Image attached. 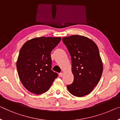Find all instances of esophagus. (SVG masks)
I'll use <instances>...</instances> for the list:
<instances>
[{
	"mask_svg": "<svg viewBox=\"0 0 120 120\" xmlns=\"http://www.w3.org/2000/svg\"><path fill=\"white\" fill-rule=\"evenodd\" d=\"M59 76H60V77H62V76H63V73H60L59 74Z\"/></svg>",
	"mask_w": 120,
	"mask_h": 120,
	"instance_id": "1",
	"label": "esophagus"
}]
</instances>
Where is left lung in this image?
<instances>
[{
	"label": "left lung",
	"instance_id": "obj_1",
	"mask_svg": "<svg viewBox=\"0 0 120 120\" xmlns=\"http://www.w3.org/2000/svg\"><path fill=\"white\" fill-rule=\"evenodd\" d=\"M70 53L74 81L67 85L70 93L77 97L90 94L99 82L103 71L102 62L97 45L83 35L64 37Z\"/></svg>",
	"mask_w": 120,
	"mask_h": 120
}]
</instances>
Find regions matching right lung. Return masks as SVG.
Listing matches in <instances>:
<instances>
[{
    "mask_svg": "<svg viewBox=\"0 0 120 120\" xmlns=\"http://www.w3.org/2000/svg\"><path fill=\"white\" fill-rule=\"evenodd\" d=\"M61 37L34 38L23 45L17 61V68L23 86L33 94L47 92L58 74L51 69V53Z\"/></svg>",
    "mask_w": 120,
    "mask_h": 120,
    "instance_id": "obj_1",
    "label": "right lung"
}]
</instances>
